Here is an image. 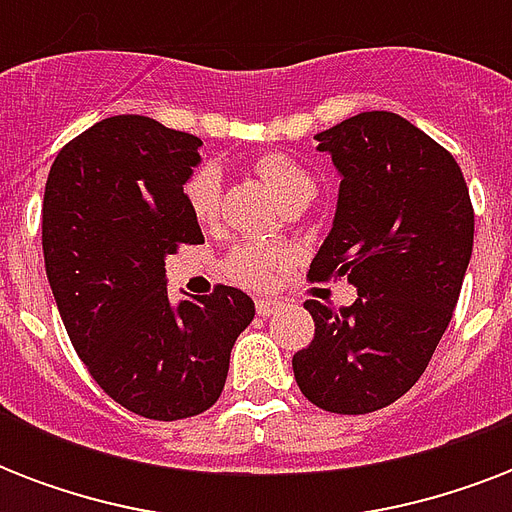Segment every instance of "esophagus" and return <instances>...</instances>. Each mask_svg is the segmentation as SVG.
Wrapping results in <instances>:
<instances>
[{"mask_svg": "<svg viewBox=\"0 0 512 512\" xmlns=\"http://www.w3.org/2000/svg\"><path fill=\"white\" fill-rule=\"evenodd\" d=\"M255 308H257V316L268 319V316H273V313L279 311L281 303H279V300H271V297H263V300H257Z\"/></svg>", "mask_w": 512, "mask_h": 512, "instance_id": "1", "label": "esophagus"}]
</instances>
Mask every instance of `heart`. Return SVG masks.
I'll list each match as a JSON object with an SVG mask.
<instances>
[{"label": "heart", "mask_w": 512, "mask_h": 512, "mask_svg": "<svg viewBox=\"0 0 512 512\" xmlns=\"http://www.w3.org/2000/svg\"><path fill=\"white\" fill-rule=\"evenodd\" d=\"M257 175L263 177L273 196L287 204L300 196H313V177L303 164H297L287 154H263L255 159ZM185 204L199 223H209L217 215V199H220V172L212 164H201L191 172L183 185ZM281 252L260 244H239L225 257V273L236 284L249 289H265L273 279V268L279 265Z\"/></svg>", "instance_id": "b5f03b06"}]
</instances>
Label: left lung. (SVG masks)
Listing matches in <instances>:
<instances>
[{
	"instance_id": "obj_1",
	"label": "left lung",
	"mask_w": 512,
	"mask_h": 512,
	"mask_svg": "<svg viewBox=\"0 0 512 512\" xmlns=\"http://www.w3.org/2000/svg\"><path fill=\"white\" fill-rule=\"evenodd\" d=\"M316 140L340 191L308 276H345L358 300L342 311L305 300L316 335L292 369L311 404L377 412L420 380L452 321L473 252L470 193L454 156L390 111L350 116Z\"/></svg>"
}]
</instances>
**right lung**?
Returning a JSON list of instances; mask_svg holds the SVG:
<instances>
[{"label": "right lung", "instance_id": "add662e5", "mask_svg": "<svg viewBox=\"0 0 512 512\" xmlns=\"http://www.w3.org/2000/svg\"><path fill=\"white\" fill-rule=\"evenodd\" d=\"M199 148L148 116H111L60 151L44 185V271L60 319L100 388L148 420L207 412L255 319L241 289L167 295V255L204 241L183 196Z\"/></svg>", "mask_w": 512, "mask_h": 512}]
</instances>
